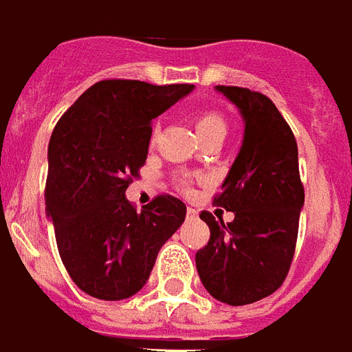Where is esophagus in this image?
Masks as SVG:
<instances>
[{"mask_svg":"<svg viewBox=\"0 0 352 352\" xmlns=\"http://www.w3.org/2000/svg\"><path fill=\"white\" fill-rule=\"evenodd\" d=\"M199 215V212L195 208H187V219H195Z\"/></svg>","mask_w":352,"mask_h":352,"instance_id":"34e87169","label":"esophagus"}]
</instances>
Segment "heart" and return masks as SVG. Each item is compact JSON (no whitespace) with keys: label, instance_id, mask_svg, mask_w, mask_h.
Here are the masks:
<instances>
[{"label":"heart","instance_id":"obj_1","mask_svg":"<svg viewBox=\"0 0 352 352\" xmlns=\"http://www.w3.org/2000/svg\"><path fill=\"white\" fill-rule=\"evenodd\" d=\"M193 122L201 140L210 137V135H223V137L227 135V120L217 110H199L195 114ZM179 186L184 189H189V182L186 178L179 179Z\"/></svg>","mask_w":352,"mask_h":352}]
</instances>
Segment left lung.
I'll return each instance as SVG.
<instances>
[{
  "label": "left lung",
  "mask_w": 352,
  "mask_h": 352,
  "mask_svg": "<svg viewBox=\"0 0 352 352\" xmlns=\"http://www.w3.org/2000/svg\"><path fill=\"white\" fill-rule=\"evenodd\" d=\"M234 102L245 123L242 148L230 166L215 206L234 212L230 223L201 219L210 240L195 263L206 291L229 306H245L270 296L291 268L304 186L298 173V146L276 104L258 91L217 86Z\"/></svg>",
  "instance_id": "8db88e82"
}]
</instances>
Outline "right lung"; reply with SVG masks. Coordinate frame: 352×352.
I'll use <instances>...</instances> for the list:
<instances>
[{
    "instance_id": "1",
    "label": "right lung",
    "mask_w": 352,
    "mask_h": 352,
    "mask_svg": "<svg viewBox=\"0 0 352 352\" xmlns=\"http://www.w3.org/2000/svg\"><path fill=\"white\" fill-rule=\"evenodd\" d=\"M191 89V84L101 80L54 127L46 215L65 270L94 298L137 294L161 245L186 219V204L173 195H159L137 212L125 189L146 163L151 120Z\"/></svg>"
}]
</instances>
